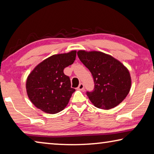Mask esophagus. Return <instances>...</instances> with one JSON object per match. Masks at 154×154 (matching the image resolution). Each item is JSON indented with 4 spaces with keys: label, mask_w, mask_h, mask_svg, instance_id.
Segmentation results:
<instances>
[{
    "label": "esophagus",
    "mask_w": 154,
    "mask_h": 154,
    "mask_svg": "<svg viewBox=\"0 0 154 154\" xmlns=\"http://www.w3.org/2000/svg\"><path fill=\"white\" fill-rule=\"evenodd\" d=\"M83 88H84V85H83V83H80V84L79 85V86H78V88H77V89L79 90H83Z\"/></svg>",
    "instance_id": "esophagus-1"
}]
</instances>
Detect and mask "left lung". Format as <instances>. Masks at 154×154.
Returning a JSON list of instances; mask_svg holds the SVG:
<instances>
[{"instance_id":"left-lung-1","label":"left lung","mask_w":154,"mask_h":154,"mask_svg":"<svg viewBox=\"0 0 154 154\" xmlns=\"http://www.w3.org/2000/svg\"><path fill=\"white\" fill-rule=\"evenodd\" d=\"M77 56L92 73L94 88L86 94L96 107L110 109L126 97L131 86L128 69L118 60L100 51L80 50Z\"/></svg>"}]
</instances>
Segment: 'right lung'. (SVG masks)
I'll use <instances>...</instances> for the list:
<instances>
[{"mask_svg":"<svg viewBox=\"0 0 154 154\" xmlns=\"http://www.w3.org/2000/svg\"><path fill=\"white\" fill-rule=\"evenodd\" d=\"M76 51L53 55L41 62L26 81L28 98L34 105L48 113L54 114L66 107L75 90L64 75V68L75 60Z\"/></svg>","mask_w":154,"mask_h":154,"instance_id":"1","label":"right lung"}]
</instances>
